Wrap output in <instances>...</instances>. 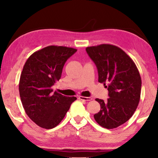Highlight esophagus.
<instances>
[{"label":"esophagus","instance_id":"esophagus-1","mask_svg":"<svg viewBox=\"0 0 158 158\" xmlns=\"http://www.w3.org/2000/svg\"><path fill=\"white\" fill-rule=\"evenodd\" d=\"M79 99L82 101H90L92 100L91 98L90 97H83V96H79Z\"/></svg>","mask_w":158,"mask_h":158}]
</instances>
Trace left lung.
Here are the masks:
<instances>
[{
  "instance_id": "left-lung-1",
  "label": "left lung",
  "mask_w": 158,
  "mask_h": 158,
  "mask_svg": "<svg viewBox=\"0 0 158 158\" xmlns=\"http://www.w3.org/2000/svg\"><path fill=\"white\" fill-rule=\"evenodd\" d=\"M96 65L98 82L109 90L107 101L96 98L101 110L94 114L102 127L114 129L124 124L137 109L141 94L142 80L136 64L119 47L103 44L85 49Z\"/></svg>"
}]
</instances>
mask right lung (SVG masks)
<instances>
[{
  "instance_id": "obj_1",
  "label": "right lung",
  "mask_w": 158,
  "mask_h": 158,
  "mask_svg": "<svg viewBox=\"0 0 158 158\" xmlns=\"http://www.w3.org/2000/svg\"><path fill=\"white\" fill-rule=\"evenodd\" d=\"M76 49L48 46L28 58L21 72L19 94L28 116L42 128L52 129L61 122L76 97L64 96L51 87L60 79L62 68Z\"/></svg>"
}]
</instances>
